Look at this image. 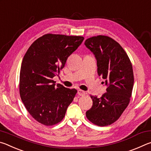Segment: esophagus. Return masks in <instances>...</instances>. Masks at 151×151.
I'll return each instance as SVG.
<instances>
[{
    "mask_svg": "<svg viewBox=\"0 0 151 151\" xmlns=\"http://www.w3.org/2000/svg\"><path fill=\"white\" fill-rule=\"evenodd\" d=\"M78 95H80V96H85L86 94V93L85 91L79 89V90H78Z\"/></svg>",
    "mask_w": 151,
    "mask_h": 151,
    "instance_id": "obj_1",
    "label": "esophagus"
}]
</instances>
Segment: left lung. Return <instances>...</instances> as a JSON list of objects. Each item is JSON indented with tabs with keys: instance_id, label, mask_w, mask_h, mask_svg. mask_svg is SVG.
Here are the masks:
<instances>
[{
	"instance_id": "left-lung-1",
	"label": "left lung",
	"mask_w": 151,
	"mask_h": 151,
	"mask_svg": "<svg viewBox=\"0 0 151 151\" xmlns=\"http://www.w3.org/2000/svg\"><path fill=\"white\" fill-rule=\"evenodd\" d=\"M85 45L94 54L98 75L108 86L101 97L91 96L93 106L86 116L94 124L108 126L117 121L129 105L134 84L132 64L121 46L107 36L91 37Z\"/></svg>"
}]
</instances>
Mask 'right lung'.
Listing matches in <instances>:
<instances>
[{"mask_svg": "<svg viewBox=\"0 0 151 151\" xmlns=\"http://www.w3.org/2000/svg\"><path fill=\"white\" fill-rule=\"evenodd\" d=\"M80 36L47 34L30 45L22 60L19 91L22 103L36 121L46 126L60 122L77 93L52 78L83 41Z\"/></svg>", "mask_w": 151, "mask_h": 151, "instance_id": "right-lung-1", "label": "right lung"}]
</instances>
